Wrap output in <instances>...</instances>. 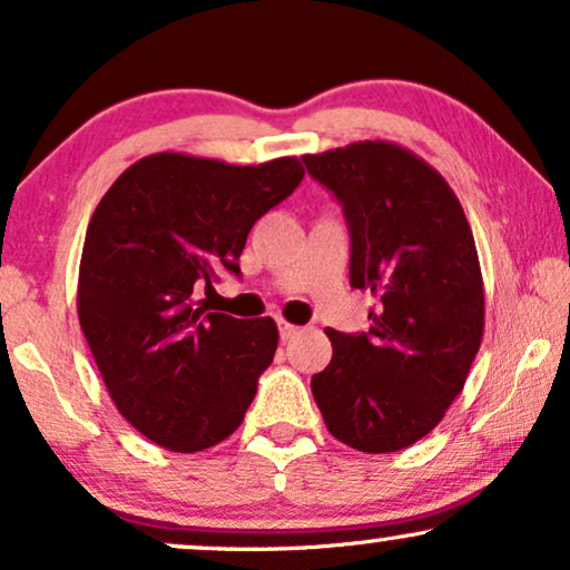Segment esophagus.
Segmentation results:
<instances>
[{
	"label": "esophagus",
	"instance_id": "obj_1",
	"mask_svg": "<svg viewBox=\"0 0 570 570\" xmlns=\"http://www.w3.org/2000/svg\"><path fill=\"white\" fill-rule=\"evenodd\" d=\"M299 326H294V323H286V321H281L278 323V334H281V338H284V342H289V338H294L299 334Z\"/></svg>",
	"mask_w": 570,
	"mask_h": 570
}]
</instances>
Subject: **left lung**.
Here are the masks:
<instances>
[{"label": "left lung", "mask_w": 570, "mask_h": 570, "mask_svg": "<svg viewBox=\"0 0 570 570\" xmlns=\"http://www.w3.org/2000/svg\"><path fill=\"white\" fill-rule=\"evenodd\" d=\"M302 160L342 202L350 284L379 299L363 334L326 328L334 355L309 389L338 442L405 450L442 421L481 347L473 232L439 170L400 144L355 141Z\"/></svg>", "instance_id": "left-lung-1"}]
</instances>
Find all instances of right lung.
<instances>
[{
    "mask_svg": "<svg viewBox=\"0 0 570 570\" xmlns=\"http://www.w3.org/2000/svg\"><path fill=\"white\" fill-rule=\"evenodd\" d=\"M297 157L228 165L157 153L118 176L94 210L78 268V321L118 413L170 452L239 429L273 363V318L194 302L215 268L239 273L257 218L297 189Z\"/></svg>",
    "mask_w": 570,
    "mask_h": 570,
    "instance_id": "right-lung-1",
    "label": "right lung"
}]
</instances>
